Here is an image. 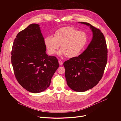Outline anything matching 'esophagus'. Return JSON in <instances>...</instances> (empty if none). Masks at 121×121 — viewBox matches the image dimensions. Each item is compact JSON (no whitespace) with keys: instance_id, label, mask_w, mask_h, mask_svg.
Segmentation results:
<instances>
[{"instance_id":"34e87169","label":"esophagus","mask_w":121,"mask_h":121,"mask_svg":"<svg viewBox=\"0 0 121 121\" xmlns=\"http://www.w3.org/2000/svg\"><path fill=\"white\" fill-rule=\"evenodd\" d=\"M58 62H59V65H63V62H62V61L60 59L58 60Z\"/></svg>"}]
</instances>
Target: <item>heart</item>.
<instances>
[{
	"label": "heart",
	"mask_w": 121,
	"mask_h": 121,
	"mask_svg": "<svg viewBox=\"0 0 121 121\" xmlns=\"http://www.w3.org/2000/svg\"><path fill=\"white\" fill-rule=\"evenodd\" d=\"M44 43L50 55H54L59 46L61 49L59 56L65 55L68 58L77 56L87 41V36L83 31H78L72 27H63L57 30L54 36H48L44 39Z\"/></svg>",
	"instance_id": "obj_1"
}]
</instances>
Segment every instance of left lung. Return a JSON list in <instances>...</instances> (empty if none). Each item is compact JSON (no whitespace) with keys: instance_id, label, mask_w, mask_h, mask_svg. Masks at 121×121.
<instances>
[{"instance_id":"8db88e82","label":"left lung","mask_w":121,"mask_h":121,"mask_svg":"<svg viewBox=\"0 0 121 121\" xmlns=\"http://www.w3.org/2000/svg\"><path fill=\"white\" fill-rule=\"evenodd\" d=\"M89 26L92 38L87 48L78 56L64 63L68 86L77 92L92 89L101 79L107 61L106 41L100 30L87 22H78Z\"/></svg>"}]
</instances>
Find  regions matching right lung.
Instances as JSON below:
<instances>
[{
	"mask_svg": "<svg viewBox=\"0 0 121 121\" xmlns=\"http://www.w3.org/2000/svg\"><path fill=\"white\" fill-rule=\"evenodd\" d=\"M44 41L40 25L32 23L17 34L12 48L16 78L23 88L34 93L49 87L59 67L56 57L46 54Z\"/></svg>",
	"mask_w": 121,
	"mask_h": 121,
	"instance_id": "right-lung-1",
	"label": "right lung"
}]
</instances>
